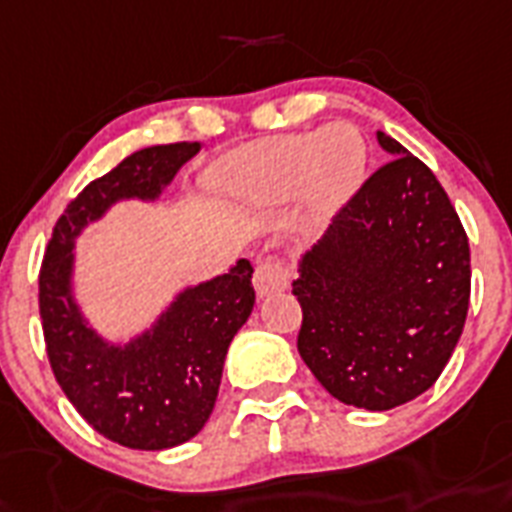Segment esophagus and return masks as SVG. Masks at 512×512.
<instances>
[{
	"mask_svg": "<svg viewBox=\"0 0 512 512\" xmlns=\"http://www.w3.org/2000/svg\"><path fill=\"white\" fill-rule=\"evenodd\" d=\"M291 283V270L278 257H263L255 265V291L260 299L278 291H286Z\"/></svg>",
	"mask_w": 512,
	"mask_h": 512,
	"instance_id": "esophagus-1",
	"label": "esophagus"
}]
</instances>
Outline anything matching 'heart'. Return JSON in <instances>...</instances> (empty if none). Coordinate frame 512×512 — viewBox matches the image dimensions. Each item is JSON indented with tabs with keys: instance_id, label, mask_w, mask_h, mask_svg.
<instances>
[{
	"instance_id": "heart-1",
	"label": "heart",
	"mask_w": 512,
	"mask_h": 512,
	"mask_svg": "<svg viewBox=\"0 0 512 512\" xmlns=\"http://www.w3.org/2000/svg\"><path fill=\"white\" fill-rule=\"evenodd\" d=\"M367 143L354 124L336 122L307 135L276 137L231 153L213 171L231 205H278L302 192L312 223H328L359 192Z\"/></svg>"
}]
</instances>
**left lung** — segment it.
Masks as SVG:
<instances>
[{"label": "left lung", "mask_w": 512, "mask_h": 512, "mask_svg": "<svg viewBox=\"0 0 512 512\" xmlns=\"http://www.w3.org/2000/svg\"><path fill=\"white\" fill-rule=\"evenodd\" d=\"M299 260V354L333 398L388 411L435 385L463 333L468 239L435 174L398 140Z\"/></svg>", "instance_id": "obj_1"}]
</instances>
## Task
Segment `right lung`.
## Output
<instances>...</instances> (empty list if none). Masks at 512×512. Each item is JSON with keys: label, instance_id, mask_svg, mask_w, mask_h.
Returning <instances> with one entry per match:
<instances>
[{"label": "right lung", "instance_id": "obj_1", "mask_svg": "<svg viewBox=\"0 0 512 512\" xmlns=\"http://www.w3.org/2000/svg\"><path fill=\"white\" fill-rule=\"evenodd\" d=\"M200 143L143 148L67 205L46 249L38 304L54 377L98 435L132 450L176 448L213 414L229 346L255 307L252 265L190 283L143 330L106 338L77 299V239L114 205L156 203Z\"/></svg>", "mask_w": 512, "mask_h": 512}]
</instances>
